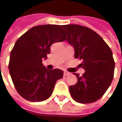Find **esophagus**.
<instances>
[{
    "label": "esophagus",
    "instance_id": "obj_1",
    "mask_svg": "<svg viewBox=\"0 0 122 122\" xmlns=\"http://www.w3.org/2000/svg\"><path fill=\"white\" fill-rule=\"evenodd\" d=\"M70 74L69 72L67 71H64V73H63V75H64V76H67V75H69Z\"/></svg>",
    "mask_w": 122,
    "mask_h": 122
}]
</instances>
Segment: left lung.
<instances>
[{
	"label": "left lung",
	"instance_id": "obj_1",
	"mask_svg": "<svg viewBox=\"0 0 122 122\" xmlns=\"http://www.w3.org/2000/svg\"><path fill=\"white\" fill-rule=\"evenodd\" d=\"M67 41L73 47L74 57L83 61L82 76L74 73L77 83L69 86L73 99L89 103L100 99L109 88L113 78L115 63L112 51L102 37L93 30L78 25L62 26Z\"/></svg>",
	"mask_w": 122,
	"mask_h": 122
}]
</instances>
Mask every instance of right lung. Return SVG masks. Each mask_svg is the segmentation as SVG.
Returning a JSON list of instances; mask_svg holds the SVG:
<instances>
[{"label":"right lung","mask_w":122,"mask_h":122,"mask_svg":"<svg viewBox=\"0 0 122 122\" xmlns=\"http://www.w3.org/2000/svg\"><path fill=\"white\" fill-rule=\"evenodd\" d=\"M61 25L34 26L19 38L10 52L9 69L17 92L30 102H42L52 94L57 80L63 78L59 69H47L42 63L50 53L51 45L66 40Z\"/></svg>","instance_id":"1"}]
</instances>
